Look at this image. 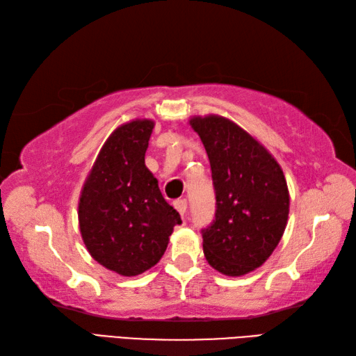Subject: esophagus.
Wrapping results in <instances>:
<instances>
[{
  "instance_id": "34e87169",
  "label": "esophagus",
  "mask_w": 356,
  "mask_h": 356,
  "mask_svg": "<svg viewBox=\"0 0 356 356\" xmlns=\"http://www.w3.org/2000/svg\"><path fill=\"white\" fill-rule=\"evenodd\" d=\"M173 207L177 208L179 211V214L183 216V218H187L188 216V204H187V199H178V201L173 202Z\"/></svg>"
}]
</instances>
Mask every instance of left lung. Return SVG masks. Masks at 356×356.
I'll use <instances>...</instances> for the list:
<instances>
[{"label":"left lung","instance_id":"left-lung-1","mask_svg":"<svg viewBox=\"0 0 356 356\" xmlns=\"http://www.w3.org/2000/svg\"><path fill=\"white\" fill-rule=\"evenodd\" d=\"M211 168L214 219L204 228V254L216 270L245 275L278 246L289 219V188L280 164L255 138L219 116L193 118Z\"/></svg>","mask_w":356,"mask_h":356}]
</instances>
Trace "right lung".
Segmentation results:
<instances>
[{"mask_svg":"<svg viewBox=\"0 0 356 356\" xmlns=\"http://www.w3.org/2000/svg\"><path fill=\"white\" fill-rule=\"evenodd\" d=\"M152 120L119 127L104 143L83 187L78 220L90 255L124 276L160 261L181 216L145 166Z\"/></svg>","mask_w":356,"mask_h":356,"instance_id":"add662e5","label":"right lung"}]
</instances>
